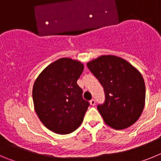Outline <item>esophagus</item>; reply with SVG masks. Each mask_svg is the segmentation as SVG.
<instances>
[{
  "mask_svg": "<svg viewBox=\"0 0 161 161\" xmlns=\"http://www.w3.org/2000/svg\"><path fill=\"white\" fill-rule=\"evenodd\" d=\"M89 102H90L91 106H95V104H96V101H95L94 99H92Z\"/></svg>",
  "mask_w": 161,
  "mask_h": 161,
  "instance_id": "esophagus-1",
  "label": "esophagus"
}]
</instances>
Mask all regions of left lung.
I'll return each mask as SVG.
<instances>
[{
    "mask_svg": "<svg viewBox=\"0 0 161 161\" xmlns=\"http://www.w3.org/2000/svg\"><path fill=\"white\" fill-rule=\"evenodd\" d=\"M87 67L104 89L105 102L97 109L105 123L116 130L136 123L145 102V84L139 71L114 55L101 56Z\"/></svg>",
    "mask_w": 161,
    "mask_h": 161,
    "instance_id": "obj_1",
    "label": "left lung"
}]
</instances>
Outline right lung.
Instances as JSON below:
<instances>
[{
    "label": "right lung",
    "mask_w": 161,
    "mask_h": 161,
    "mask_svg": "<svg viewBox=\"0 0 161 161\" xmlns=\"http://www.w3.org/2000/svg\"><path fill=\"white\" fill-rule=\"evenodd\" d=\"M84 70L77 60L61 58L48 65L33 86V102L40 121L50 130L72 133L83 122L89 102L76 81Z\"/></svg>",
    "instance_id": "right-lung-1"
}]
</instances>
